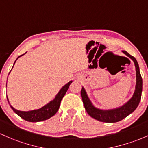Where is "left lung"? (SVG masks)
Listing matches in <instances>:
<instances>
[{
  "label": "left lung",
  "instance_id": "left-lung-1",
  "mask_svg": "<svg viewBox=\"0 0 148 148\" xmlns=\"http://www.w3.org/2000/svg\"><path fill=\"white\" fill-rule=\"evenodd\" d=\"M123 52L133 60L136 69V90H135L133 97L126 103L124 104L120 108H116V109L107 110V111L98 109V108H95L90 101L84 88L82 87V90H81V96H82L84 106L86 112L91 117L94 118V119L101 121V122L116 123L125 119V117H127L128 115L133 113L136 109L141 99L143 89V79L141 77L140 73L138 62L134 57L127 53L126 51H123Z\"/></svg>",
  "mask_w": 148,
  "mask_h": 148
}]
</instances>
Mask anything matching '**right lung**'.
<instances>
[{
	"label": "right lung",
	"mask_w": 148,
	"mask_h": 148,
	"mask_svg": "<svg viewBox=\"0 0 148 148\" xmlns=\"http://www.w3.org/2000/svg\"><path fill=\"white\" fill-rule=\"evenodd\" d=\"M23 55V54H22ZM22 55L19 56L18 57V59L20 57H21ZM16 62V61H15ZM14 63V64H15ZM71 81H70L69 83L66 84V85H64L62 88V89L60 90V92L57 94L56 96L55 99L53 101H52L51 102H49V103L47 104L46 106H43L42 108H40V109L37 110H33V111H18V110L15 109L11 105L10 107L12 109V111L15 112L16 114H18L20 117L22 118L23 119L25 120V121H29V122H40V121H45L47 119H49V118H51L52 116H53L57 111L59 110L60 108V103H61L62 99H63L64 96L67 91L68 88H69V85L71 84ZM9 102V101H8Z\"/></svg>",
	"instance_id": "add662e5"
}]
</instances>
